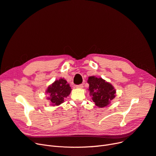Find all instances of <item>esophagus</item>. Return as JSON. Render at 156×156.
Returning a JSON list of instances; mask_svg holds the SVG:
<instances>
[{
  "mask_svg": "<svg viewBox=\"0 0 156 156\" xmlns=\"http://www.w3.org/2000/svg\"><path fill=\"white\" fill-rule=\"evenodd\" d=\"M76 87L77 88H83V84H79V85H77Z\"/></svg>",
  "mask_w": 156,
  "mask_h": 156,
  "instance_id": "34e87169",
  "label": "esophagus"
}]
</instances>
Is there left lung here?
Masks as SVG:
<instances>
[{
  "label": "left lung",
  "instance_id": "obj_1",
  "mask_svg": "<svg viewBox=\"0 0 156 156\" xmlns=\"http://www.w3.org/2000/svg\"><path fill=\"white\" fill-rule=\"evenodd\" d=\"M90 96L95 105L100 108L105 107L116 97V89L112 84L101 77H88Z\"/></svg>",
  "mask_w": 156,
  "mask_h": 156
}]
</instances>
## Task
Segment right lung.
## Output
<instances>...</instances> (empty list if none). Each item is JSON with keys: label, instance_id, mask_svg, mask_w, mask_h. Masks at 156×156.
I'll return each mask as SVG.
<instances>
[{"label": "right lung", "instance_id": "add662e5", "mask_svg": "<svg viewBox=\"0 0 156 156\" xmlns=\"http://www.w3.org/2000/svg\"><path fill=\"white\" fill-rule=\"evenodd\" d=\"M72 91L69 84L64 78L56 80L48 87L46 93L49 97L47 98L51 102V105L58 106L64 102V98H67Z\"/></svg>", "mask_w": 156, "mask_h": 156}]
</instances>
